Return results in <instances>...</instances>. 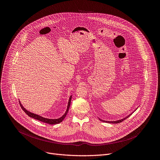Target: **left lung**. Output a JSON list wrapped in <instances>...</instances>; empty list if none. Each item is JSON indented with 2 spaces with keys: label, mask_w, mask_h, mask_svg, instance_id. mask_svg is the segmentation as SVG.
Masks as SVG:
<instances>
[{
  "label": "left lung",
  "mask_w": 160,
  "mask_h": 160,
  "mask_svg": "<svg viewBox=\"0 0 160 160\" xmlns=\"http://www.w3.org/2000/svg\"><path fill=\"white\" fill-rule=\"evenodd\" d=\"M131 115H132V114H130V115H129L128 117L124 118L123 119H122V120H117V121H114V122H107V121L102 120H101V119H99V120H100V121H102V122H106V123H120V122H122L123 120H125L127 119V118H128Z\"/></svg>",
  "instance_id": "1"
}]
</instances>
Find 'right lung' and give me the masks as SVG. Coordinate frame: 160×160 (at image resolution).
Masks as SVG:
<instances>
[{
    "label": "right lung",
    "instance_id": "1",
    "mask_svg": "<svg viewBox=\"0 0 160 160\" xmlns=\"http://www.w3.org/2000/svg\"><path fill=\"white\" fill-rule=\"evenodd\" d=\"M71 100H72V96H70V99H69V101H68V107H67V109L65 112V113L63 115V116H62L61 118H58V119H49V118H43V117H42L38 115H36V114H34V113H32L28 111H27L25 108H23V106H22V104H21L20 101L19 102V104H20V106L21 108H22V109L26 113L27 115H28L30 117H32L34 119H36L38 121H40V122H44V123H48V124H51V125H54V124H58V123H61L63 120L64 118L66 117L67 113H68V110H69V108H70V103H71Z\"/></svg>",
    "mask_w": 160,
    "mask_h": 160
}]
</instances>
